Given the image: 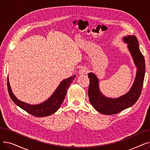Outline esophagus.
I'll list each match as a JSON object with an SVG mask.
<instances>
[{"mask_svg": "<svg viewBox=\"0 0 150 150\" xmlns=\"http://www.w3.org/2000/svg\"><path fill=\"white\" fill-rule=\"evenodd\" d=\"M88 72V70L85 68V67H82L80 69V70L78 71V74L80 75H83V74H86Z\"/></svg>", "mask_w": 150, "mask_h": 150, "instance_id": "esophagus-1", "label": "esophagus"}]
</instances>
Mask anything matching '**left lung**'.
<instances>
[{
    "label": "left lung",
    "instance_id": "8db88e82",
    "mask_svg": "<svg viewBox=\"0 0 150 150\" xmlns=\"http://www.w3.org/2000/svg\"><path fill=\"white\" fill-rule=\"evenodd\" d=\"M123 40L124 42L128 44V50L137 69L134 81L127 93L117 98L104 96L100 92L97 76L92 72L88 74L90 81L88 89L89 101L93 107L103 114H115L132 106L139 99L142 89L145 74V62L143 54L139 49V41L134 35H127L123 38Z\"/></svg>",
    "mask_w": 150,
    "mask_h": 150
}]
</instances>
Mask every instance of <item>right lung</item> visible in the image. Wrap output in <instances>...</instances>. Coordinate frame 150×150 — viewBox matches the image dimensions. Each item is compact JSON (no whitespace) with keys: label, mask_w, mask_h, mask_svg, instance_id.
Instances as JSON below:
<instances>
[{"label":"right lung","mask_w":150,"mask_h":150,"mask_svg":"<svg viewBox=\"0 0 150 150\" xmlns=\"http://www.w3.org/2000/svg\"><path fill=\"white\" fill-rule=\"evenodd\" d=\"M76 76H70L61 82L57 89L52 96L43 103L38 105H29L19 100L13 94L9 83L8 76L7 79V87L10 98L14 103L30 114L38 117L50 115L57 112L60 108L66 95L67 91Z\"/></svg>","instance_id":"right-lung-1"}]
</instances>
